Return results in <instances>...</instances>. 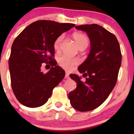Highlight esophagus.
Listing matches in <instances>:
<instances>
[{
  "mask_svg": "<svg viewBox=\"0 0 134 134\" xmlns=\"http://www.w3.org/2000/svg\"><path fill=\"white\" fill-rule=\"evenodd\" d=\"M65 79H69V73L68 72H66V74H65Z\"/></svg>",
  "mask_w": 134,
  "mask_h": 134,
  "instance_id": "obj_1",
  "label": "esophagus"
}]
</instances>
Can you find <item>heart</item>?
I'll use <instances>...</instances> for the list:
<instances>
[{
  "label": "heart",
  "instance_id": "heart-1",
  "mask_svg": "<svg viewBox=\"0 0 134 134\" xmlns=\"http://www.w3.org/2000/svg\"><path fill=\"white\" fill-rule=\"evenodd\" d=\"M72 37L77 46L80 49L85 48L88 44V37L82 33H74L72 35ZM63 35H60L56 38L54 43V48L55 50H58L60 49V44L63 40ZM79 63L77 60L76 59L69 58L68 57L62 55L58 58V64L62 68L66 70H71L74 66H76Z\"/></svg>",
  "mask_w": 134,
  "mask_h": 134
}]
</instances>
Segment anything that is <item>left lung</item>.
I'll list each match as a JSON object with an SVG mask.
<instances>
[{
	"label": "left lung",
	"instance_id": "obj_1",
	"mask_svg": "<svg viewBox=\"0 0 134 134\" xmlns=\"http://www.w3.org/2000/svg\"><path fill=\"white\" fill-rule=\"evenodd\" d=\"M75 28L88 35L91 50L78 68L86 81H81L76 74H70L77 86L68 98L75 109L92 111L107 99L115 86L121 64L120 46L116 37L99 25H82Z\"/></svg>",
	"mask_w": 134,
	"mask_h": 134
}]
</instances>
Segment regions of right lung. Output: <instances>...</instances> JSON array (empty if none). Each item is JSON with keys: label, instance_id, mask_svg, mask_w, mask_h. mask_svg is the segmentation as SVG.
<instances>
[{"label": "right lung", "instance_id": "1", "mask_svg": "<svg viewBox=\"0 0 134 134\" xmlns=\"http://www.w3.org/2000/svg\"><path fill=\"white\" fill-rule=\"evenodd\" d=\"M48 20L32 23L16 37L12 45L9 61L12 89L22 105L34 108L44 105L53 89L65 76V71L54 58V43L58 37L74 27ZM43 63L52 68L41 70Z\"/></svg>", "mask_w": 134, "mask_h": 134}]
</instances>
